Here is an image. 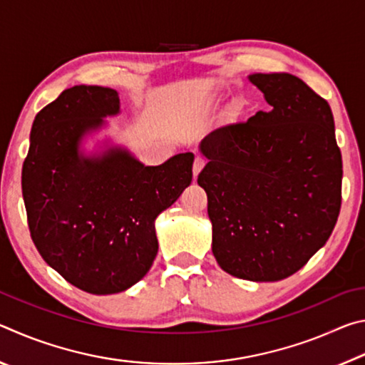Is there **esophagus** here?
Instances as JSON below:
<instances>
[{
    "label": "esophagus",
    "mask_w": 365,
    "mask_h": 365,
    "mask_svg": "<svg viewBox=\"0 0 365 365\" xmlns=\"http://www.w3.org/2000/svg\"><path fill=\"white\" fill-rule=\"evenodd\" d=\"M205 159L202 158H196L195 159V163H193V177H195V180H196V177H197V174H200L201 172V169L205 168Z\"/></svg>",
    "instance_id": "esophagus-1"
}]
</instances>
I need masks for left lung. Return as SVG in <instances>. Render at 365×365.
Wrapping results in <instances>:
<instances>
[{
	"label": "left lung",
	"mask_w": 365,
	"mask_h": 365,
	"mask_svg": "<svg viewBox=\"0 0 365 365\" xmlns=\"http://www.w3.org/2000/svg\"><path fill=\"white\" fill-rule=\"evenodd\" d=\"M270 106L202 138L212 255L251 282L293 275L330 238L341 207V153L324 98L287 72L248 77Z\"/></svg>",
	"instance_id": "8db88e82"
}]
</instances>
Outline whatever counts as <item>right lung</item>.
I'll return each mask as SVG.
<instances>
[{"instance_id":"obj_1","label":"right lung","mask_w":365,"mask_h":365,"mask_svg":"<svg viewBox=\"0 0 365 365\" xmlns=\"http://www.w3.org/2000/svg\"><path fill=\"white\" fill-rule=\"evenodd\" d=\"M120 114L119 93L76 85L36 114L22 165V196L36 250L91 294L125 292L158 255L154 220L193 178V153L145 165L127 148L86 154L83 140Z\"/></svg>"}]
</instances>
